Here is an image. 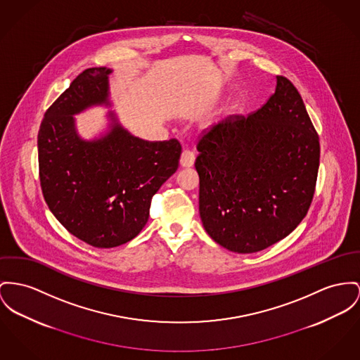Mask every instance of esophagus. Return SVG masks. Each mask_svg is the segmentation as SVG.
Here are the masks:
<instances>
[{"label": "esophagus", "instance_id": "34e87169", "mask_svg": "<svg viewBox=\"0 0 360 360\" xmlns=\"http://www.w3.org/2000/svg\"><path fill=\"white\" fill-rule=\"evenodd\" d=\"M195 162V154L190 150H184L181 153V158H180V165L183 168H191Z\"/></svg>", "mask_w": 360, "mask_h": 360}]
</instances>
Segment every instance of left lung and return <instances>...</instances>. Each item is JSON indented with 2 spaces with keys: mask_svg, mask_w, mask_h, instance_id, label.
I'll return each mask as SVG.
<instances>
[{
  "mask_svg": "<svg viewBox=\"0 0 360 360\" xmlns=\"http://www.w3.org/2000/svg\"><path fill=\"white\" fill-rule=\"evenodd\" d=\"M276 82L261 109L225 119L198 143L202 224L212 239L238 254L287 238L315 191L318 134L296 87L284 76Z\"/></svg>",
  "mask_w": 360,
  "mask_h": 360,
  "instance_id": "obj_1",
  "label": "left lung"
}]
</instances>
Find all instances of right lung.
I'll list each match as a JSON object with an SVG mask.
<instances>
[{
  "instance_id": "add662e5",
  "label": "right lung",
  "mask_w": 360,
  "mask_h": 360,
  "mask_svg": "<svg viewBox=\"0 0 360 360\" xmlns=\"http://www.w3.org/2000/svg\"><path fill=\"white\" fill-rule=\"evenodd\" d=\"M109 68H89L49 108L38 134L39 179L50 212L77 239L112 248L136 238L147 224L154 193L179 168L176 139L147 142L108 112V131L91 141L75 115L110 108Z\"/></svg>"
}]
</instances>
